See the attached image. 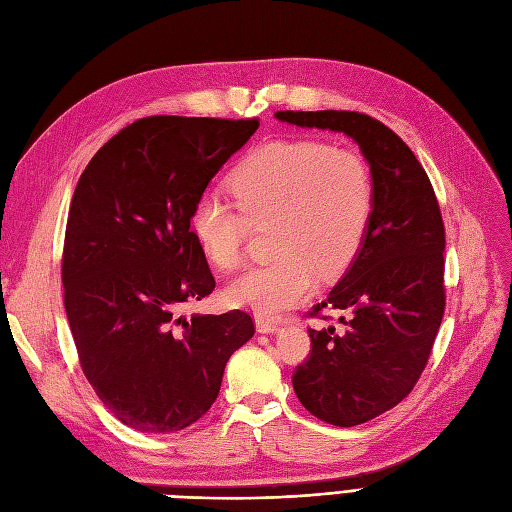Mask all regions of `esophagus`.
Masks as SVG:
<instances>
[{
	"label": "esophagus",
	"mask_w": 512,
	"mask_h": 512,
	"mask_svg": "<svg viewBox=\"0 0 512 512\" xmlns=\"http://www.w3.org/2000/svg\"><path fill=\"white\" fill-rule=\"evenodd\" d=\"M280 327V320L277 318H269V316H256V329L260 333H273Z\"/></svg>",
	"instance_id": "esophagus-1"
}]
</instances>
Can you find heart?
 Wrapping results in <instances>:
<instances>
[{"instance_id":"1","label":"heart","mask_w":512,"mask_h":512,"mask_svg":"<svg viewBox=\"0 0 512 512\" xmlns=\"http://www.w3.org/2000/svg\"><path fill=\"white\" fill-rule=\"evenodd\" d=\"M235 211L200 196L190 226L215 267L235 269L250 226L271 222L273 260L247 269L228 299L258 314H277L324 280L342 275L361 252L374 213V177L363 153L312 138L260 145L228 179Z\"/></svg>"}]
</instances>
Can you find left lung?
Listing matches in <instances>:
<instances>
[{
    "label": "left lung",
    "instance_id": "1",
    "mask_svg": "<svg viewBox=\"0 0 512 512\" xmlns=\"http://www.w3.org/2000/svg\"><path fill=\"white\" fill-rule=\"evenodd\" d=\"M299 128L344 132L374 177V213L361 252L309 316L337 309L342 331L309 329L312 350L292 386L320 421L354 427L395 408L421 378L446 305L444 222L410 147L382 121L354 111H280Z\"/></svg>",
    "mask_w": 512,
    "mask_h": 512
}]
</instances>
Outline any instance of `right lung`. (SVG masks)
Returning a JSON list of instances; mask_svg holds the SVG:
<instances>
[{"instance_id": "obj_1", "label": "right lung", "mask_w": 512, "mask_h": 512, "mask_svg": "<svg viewBox=\"0 0 512 512\" xmlns=\"http://www.w3.org/2000/svg\"><path fill=\"white\" fill-rule=\"evenodd\" d=\"M258 126L256 117L138 119L76 183L61 260L70 331L96 395L136 431L196 423L230 354L254 335L241 309L190 320L181 312L215 288L192 207Z\"/></svg>"}]
</instances>
